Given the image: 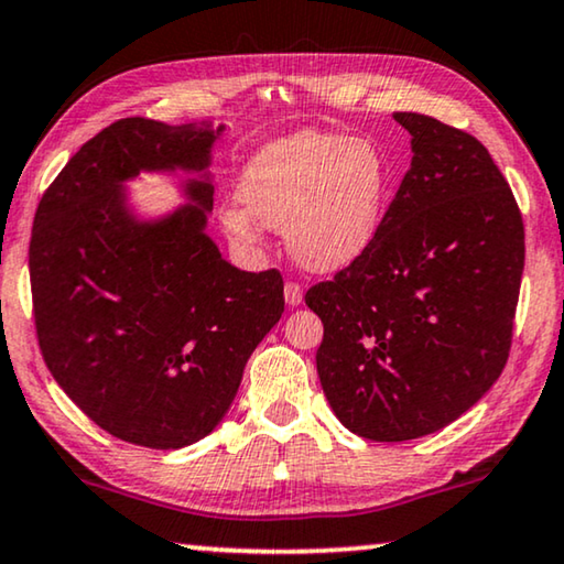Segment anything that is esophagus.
Instances as JSON below:
<instances>
[{"instance_id":"1","label":"esophagus","mask_w":564,"mask_h":564,"mask_svg":"<svg viewBox=\"0 0 564 564\" xmlns=\"http://www.w3.org/2000/svg\"><path fill=\"white\" fill-rule=\"evenodd\" d=\"M284 302H288L290 307L302 305V288H300L297 282H288V284H284Z\"/></svg>"}]
</instances>
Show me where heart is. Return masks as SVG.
Listing matches in <instances>:
<instances>
[{"label": "heart", "mask_w": 564, "mask_h": 564, "mask_svg": "<svg viewBox=\"0 0 564 564\" xmlns=\"http://www.w3.org/2000/svg\"><path fill=\"white\" fill-rule=\"evenodd\" d=\"M391 167L369 140L305 129L264 144L239 181L243 208L226 206L234 239L254 241L257 223L284 228L290 254L310 272H338L381 231Z\"/></svg>", "instance_id": "1"}]
</instances>
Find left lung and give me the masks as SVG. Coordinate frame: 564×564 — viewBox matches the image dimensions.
Wrapping results in <instances>:
<instances>
[{"label": "left lung", "instance_id": "left-lung-1", "mask_svg": "<svg viewBox=\"0 0 564 564\" xmlns=\"http://www.w3.org/2000/svg\"><path fill=\"white\" fill-rule=\"evenodd\" d=\"M394 119L412 165L377 241L305 295L325 399L377 443L443 430L494 387L524 272V224L486 147L424 113Z\"/></svg>", "mask_w": 564, "mask_h": 564}]
</instances>
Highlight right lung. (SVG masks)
I'll return each mask as SVG.
<instances>
[{
    "mask_svg": "<svg viewBox=\"0 0 564 564\" xmlns=\"http://www.w3.org/2000/svg\"><path fill=\"white\" fill-rule=\"evenodd\" d=\"M224 124L113 121L40 198L30 239L37 343L53 379L109 435L177 451L231 406L249 356L284 313L276 269L241 272L206 234ZM193 172L191 204L142 223L123 183Z\"/></svg>",
    "mask_w": 564,
    "mask_h": 564,
    "instance_id": "1",
    "label": "right lung"
}]
</instances>
